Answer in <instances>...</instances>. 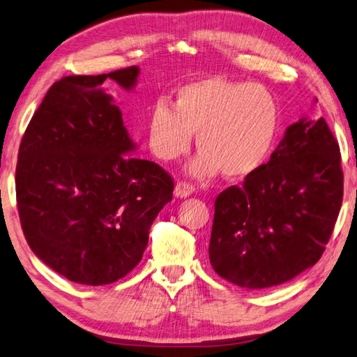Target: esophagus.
Masks as SVG:
<instances>
[{"label":"esophagus","mask_w":357,"mask_h":357,"mask_svg":"<svg viewBox=\"0 0 357 357\" xmlns=\"http://www.w3.org/2000/svg\"><path fill=\"white\" fill-rule=\"evenodd\" d=\"M195 192V187L189 183H178L174 187V197L176 198H187Z\"/></svg>","instance_id":"obj_1"}]
</instances>
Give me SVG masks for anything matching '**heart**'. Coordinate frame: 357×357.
Masks as SVG:
<instances>
[{"mask_svg":"<svg viewBox=\"0 0 357 357\" xmlns=\"http://www.w3.org/2000/svg\"><path fill=\"white\" fill-rule=\"evenodd\" d=\"M278 101L259 84L204 77L183 86L173 107L159 101L146 121V140L160 160H178L190 151L197 134L199 154L187 172L206 179L242 181L267 164L280 135Z\"/></svg>","mask_w":357,"mask_h":357,"instance_id":"heart-1","label":"heart"}]
</instances>
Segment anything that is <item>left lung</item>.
Listing matches in <instances>:
<instances>
[{"instance_id":"1","label":"left lung","mask_w":357,"mask_h":357,"mask_svg":"<svg viewBox=\"0 0 357 357\" xmlns=\"http://www.w3.org/2000/svg\"><path fill=\"white\" fill-rule=\"evenodd\" d=\"M343 198L339 144L325 119L298 120L261 170L215 199L212 268L245 289L294 280L321 257Z\"/></svg>"}]
</instances>
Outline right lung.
<instances>
[{
    "label": "right lung",
    "instance_id": "1",
    "mask_svg": "<svg viewBox=\"0 0 357 357\" xmlns=\"http://www.w3.org/2000/svg\"><path fill=\"white\" fill-rule=\"evenodd\" d=\"M139 67L54 82L18 150L17 206L34 255L68 281L102 286L140 262L173 179L137 150L102 82L125 90Z\"/></svg>",
    "mask_w": 357,
    "mask_h": 357
}]
</instances>
